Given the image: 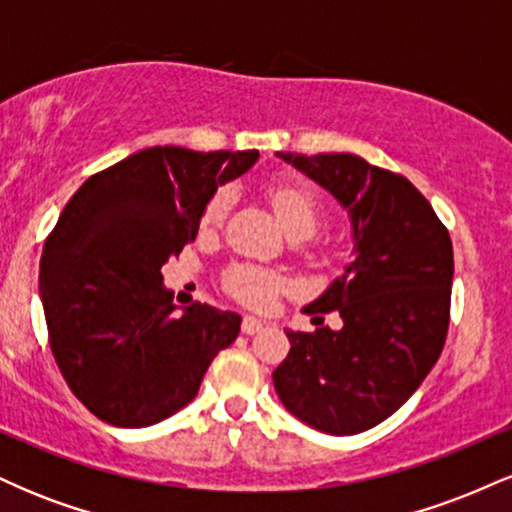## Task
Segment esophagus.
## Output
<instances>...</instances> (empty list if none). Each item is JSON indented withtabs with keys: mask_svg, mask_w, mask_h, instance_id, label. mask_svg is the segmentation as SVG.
Here are the masks:
<instances>
[{
	"mask_svg": "<svg viewBox=\"0 0 512 512\" xmlns=\"http://www.w3.org/2000/svg\"><path fill=\"white\" fill-rule=\"evenodd\" d=\"M262 327H264L262 320H257V317H252V315H245L240 330H243V334H257L262 330Z\"/></svg>",
	"mask_w": 512,
	"mask_h": 512,
	"instance_id": "obj_1",
	"label": "esophagus"
}]
</instances>
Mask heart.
<instances>
[{"instance_id": "heart-1", "label": "heart", "mask_w": 512, "mask_h": 512, "mask_svg": "<svg viewBox=\"0 0 512 512\" xmlns=\"http://www.w3.org/2000/svg\"><path fill=\"white\" fill-rule=\"evenodd\" d=\"M269 202L279 219L284 231L289 236L310 238L317 231L322 219V202L320 195L310 185L303 182H279V185L269 187ZM228 209L226 192H216L209 199L202 214V228H216L223 221ZM223 286L238 298L240 303L250 305V308H267L274 301V296L284 289L281 276L267 269L250 267V264H236L223 276Z\"/></svg>"}]
</instances>
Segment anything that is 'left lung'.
<instances>
[{
  "label": "left lung",
  "mask_w": 512,
  "mask_h": 512,
  "mask_svg": "<svg viewBox=\"0 0 512 512\" xmlns=\"http://www.w3.org/2000/svg\"><path fill=\"white\" fill-rule=\"evenodd\" d=\"M349 209L354 260L305 313L342 330L286 332L274 370L284 407L317 431L354 436L392 416L436 366L450 325L452 240L404 175L354 154H276Z\"/></svg>",
  "instance_id": "1"
}]
</instances>
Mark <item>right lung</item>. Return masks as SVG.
Listing matches in <instances>:
<instances>
[{
	"instance_id": "obj_1",
	"label": "right lung",
	"mask_w": 512,
	"mask_h": 512,
	"mask_svg": "<svg viewBox=\"0 0 512 512\" xmlns=\"http://www.w3.org/2000/svg\"><path fill=\"white\" fill-rule=\"evenodd\" d=\"M257 151L154 146L91 175L40 257V298L62 378L101 421L142 428L192 402L240 315L192 303L175 315L161 267L197 238L204 207Z\"/></svg>"
}]
</instances>
